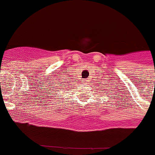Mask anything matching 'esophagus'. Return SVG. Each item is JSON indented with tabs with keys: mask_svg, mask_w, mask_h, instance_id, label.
Listing matches in <instances>:
<instances>
[{
	"mask_svg": "<svg viewBox=\"0 0 155 155\" xmlns=\"http://www.w3.org/2000/svg\"><path fill=\"white\" fill-rule=\"evenodd\" d=\"M86 81H87V79H84V80H83V82H84V83H86Z\"/></svg>",
	"mask_w": 155,
	"mask_h": 155,
	"instance_id": "1",
	"label": "esophagus"
}]
</instances>
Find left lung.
<instances>
[{
    "label": "left lung",
    "instance_id": "left-lung-1",
    "mask_svg": "<svg viewBox=\"0 0 155 155\" xmlns=\"http://www.w3.org/2000/svg\"><path fill=\"white\" fill-rule=\"evenodd\" d=\"M97 88H98V89H99V87H97ZM100 88H103V87H102V85L100 86ZM99 91H102V89H99Z\"/></svg>",
    "mask_w": 155,
    "mask_h": 155
}]
</instances>
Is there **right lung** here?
<instances>
[{
  "mask_svg": "<svg viewBox=\"0 0 155 155\" xmlns=\"http://www.w3.org/2000/svg\"><path fill=\"white\" fill-rule=\"evenodd\" d=\"M65 80H68V81H65ZM61 81H59L56 82L53 81V83H51L49 87L50 90V94H56L55 96L58 95L59 93L61 92V91H65L66 88H69V85H71V84H70L71 81H69L70 80L68 79H61ZM76 82V81H74Z\"/></svg>",
  "mask_w": 155,
  "mask_h": 155,
  "instance_id": "obj_1",
  "label": "right lung"
}]
</instances>
